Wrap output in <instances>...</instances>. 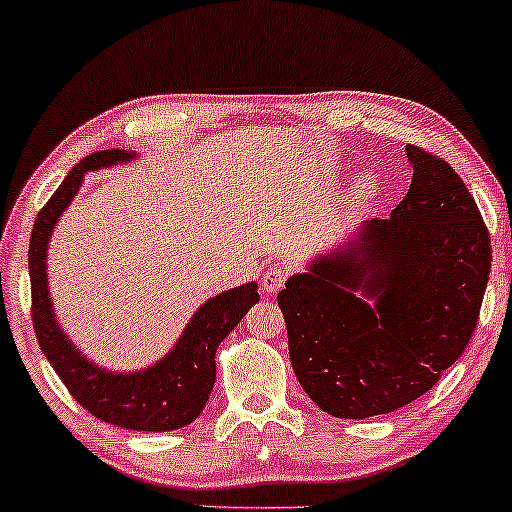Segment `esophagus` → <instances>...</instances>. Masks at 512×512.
Returning a JSON list of instances; mask_svg holds the SVG:
<instances>
[{
    "label": "esophagus",
    "mask_w": 512,
    "mask_h": 512,
    "mask_svg": "<svg viewBox=\"0 0 512 512\" xmlns=\"http://www.w3.org/2000/svg\"><path fill=\"white\" fill-rule=\"evenodd\" d=\"M286 277H289V270L284 268V265H275V268H268L263 275V289L268 293H277L282 289Z\"/></svg>",
    "instance_id": "1"
}]
</instances>
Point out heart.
Instances as JSON below:
<instances>
[{
    "instance_id": "b5f03b06",
    "label": "heart",
    "mask_w": 512,
    "mask_h": 512,
    "mask_svg": "<svg viewBox=\"0 0 512 512\" xmlns=\"http://www.w3.org/2000/svg\"><path fill=\"white\" fill-rule=\"evenodd\" d=\"M377 177L373 172H363L361 177H359V181H356V186H354V191H352V202L354 205H361V202H368V200H373L375 195H377Z\"/></svg>"
}]
</instances>
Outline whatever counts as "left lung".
Returning a JSON list of instances; mask_svg holds the SVG:
<instances>
[{"instance_id":"1","label":"left lung","mask_w":512,"mask_h":512,"mask_svg":"<svg viewBox=\"0 0 512 512\" xmlns=\"http://www.w3.org/2000/svg\"><path fill=\"white\" fill-rule=\"evenodd\" d=\"M405 156L412 184L389 219L335 240L277 296L293 373L338 419L424 396L464 352L487 289L489 233L466 184L417 146Z\"/></svg>"}]
</instances>
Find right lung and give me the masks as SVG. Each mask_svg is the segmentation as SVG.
Wrapping results in <instances>:
<instances>
[{"instance_id": "1", "label": "right lung", "mask_w": 512, "mask_h": 512, "mask_svg": "<svg viewBox=\"0 0 512 512\" xmlns=\"http://www.w3.org/2000/svg\"><path fill=\"white\" fill-rule=\"evenodd\" d=\"M135 151L90 153L72 167L41 209L30 240L32 321L41 352L76 401L97 419L132 431H174L205 408L216 380V349L256 305L258 284L247 282L207 298L191 314L170 352L151 366L114 370L88 359L62 328L48 289V244L60 216L81 191L88 172L137 160Z\"/></svg>"}]
</instances>
